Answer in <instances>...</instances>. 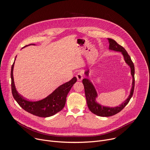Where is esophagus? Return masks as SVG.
<instances>
[{
    "instance_id": "1",
    "label": "esophagus",
    "mask_w": 150,
    "mask_h": 150,
    "mask_svg": "<svg viewBox=\"0 0 150 150\" xmlns=\"http://www.w3.org/2000/svg\"><path fill=\"white\" fill-rule=\"evenodd\" d=\"M76 78H77V79L78 81H81V80H82L83 78V72H78L76 74Z\"/></svg>"
}]
</instances>
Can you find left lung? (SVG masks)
I'll return each instance as SVG.
<instances>
[{"label": "left lung", "mask_w": 150, "mask_h": 150, "mask_svg": "<svg viewBox=\"0 0 150 150\" xmlns=\"http://www.w3.org/2000/svg\"><path fill=\"white\" fill-rule=\"evenodd\" d=\"M108 39L109 40V43H110V48H109L111 50L121 52L124 56L125 62L127 64L130 66V69H131V74L133 77V82H132V87L130 91V94L129 95V96L127 99V100L125 102L122 103L121 105H120V106L110 108V107L103 106L102 105H100V104L96 102V98L97 97V93L93 85L88 79L84 78L83 79V84L84 87L85 95H86L87 103L88 109L90 110V111L93 114L100 117H110L120 112L129 102L131 98L133 96L134 88V64L132 61L130 56L128 54L126 50L122 46L117 44L115 40L111 38H108ZM85 74L87 75H88V71H86Z\"/></svg>", "instance_id": "1"}]
</instances>
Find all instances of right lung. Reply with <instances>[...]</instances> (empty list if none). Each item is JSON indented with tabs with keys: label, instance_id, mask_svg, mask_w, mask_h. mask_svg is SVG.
<instances>
[{
	"label": "right lung",
	"instance_id": "obj_1",
	"mask_svg": "<svg viewBox=\"0 0 150 150\" xmlns=\"http://www.w3.org/2000/svg\"><path fill=\"white\" fill-rule=\"evenodd\" d=\"M26 46L28 45L25 47ZM14 62L12 65L11 72V90L12 96L18 105L25 111L40 117H48L60 111L65 105L68 93L69 92L73 85L76 82V78L74 77L69 82L59 86L48 96L41 100L37 102L29 101L22 97L16 90L13 78V68Z\"/></svg>",
	"mask_w": 150,
	"mask_h": 150
}]
</instances>
